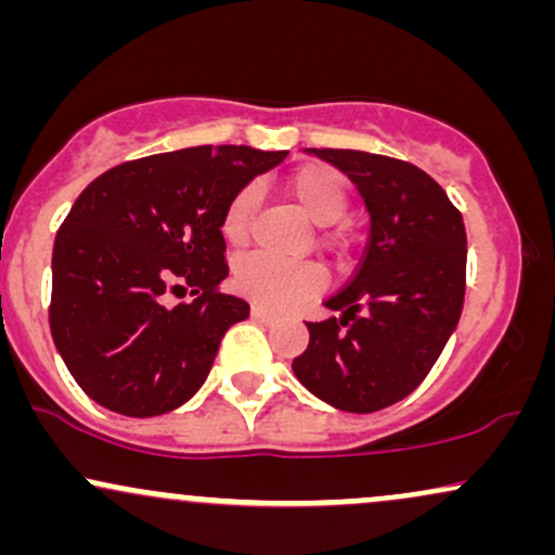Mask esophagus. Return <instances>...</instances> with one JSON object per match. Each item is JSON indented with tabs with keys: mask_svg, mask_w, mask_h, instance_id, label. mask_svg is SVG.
<instances>
[{
	"mask_svg": "<svg viewBox=\"0 0 555 555\" xmlns=\"http://www.w3.org/2000/svg\"><path fill=\"white\" fill-rule=\"evenodd\" d=\"M250 313H253V318H256V321H260V323H276V321H279L276 313H271V310L260 308V305H253Z\"/></svg>",
	"mask_w": 555,
	"mask_h": 555,
	"instance_id": "34e87169",
	"label": "esophagus"
}]
</instances>
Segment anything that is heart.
<instances>
[{
	"instance_id": "obj_1",
	"label": "heart",
	"mask_w": 555,
	"mask_h": 555,
	"mask_svg": "<svg viewBox=\"0 0 555 555\" xmlns=\"http://www.w3.org/2000/svg\"><path fill=\"white\" fill-rule=\"evenodd\" d=\"M286 190L295 197L299 211L318 227L334 224L347 211V188L341 177L328 167H302L286 180ZM258 193L256 188H242L229 201L221 232L229 242L240 245L247 240L256 214ZM234 284L242 295L253 297L269 308H292L299 299L315 295L321 289L323 276L315 266L295 263V260L273 258L269 253H253L237 260L234 266Z\"/></svg>"
}]
</instances>
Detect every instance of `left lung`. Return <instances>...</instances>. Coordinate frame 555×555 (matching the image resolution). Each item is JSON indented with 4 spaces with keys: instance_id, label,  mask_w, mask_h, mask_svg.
<instances>
[{
    "instance_id": "1",
    "label": "left lung",
    "mask_w": 555,
    "mask_h": 555,
    "mask_svg": "<svg viewBox=\"0 0 555 555\" xmlns=\"http://www.w3.org/2000/svg\"><path fill=\"white\" fill-rule=\"evenodd\" d=\"M358 184L371 216L360 269L331 295L297 380L344 412H378L410 397L460 326L467 232L446 190L417 169L365 151L308 149Z\"/></svg>"
}]
</instances>
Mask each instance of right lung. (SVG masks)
Masks as SVG:
<instances>
[{"mask_svg":"<svg viewBox=\"0 0 555 555\" xmlns=\"http://www.w3.org/2000/svg\"><path fill=\"white\" fill-rule=\"evenodd\" d=\"M286 151L197 145L119 164L93 180L54 240L49 326L67 371L93 401L156 417L206 384L229 326L250 315L221 295V219L234 195ZM190 285L195 300L163 295Z\"/></svg>","mask_w":555,"mask_h":555,"instance_id":"right-lung-1","label":"right lung"}]
</instances>
